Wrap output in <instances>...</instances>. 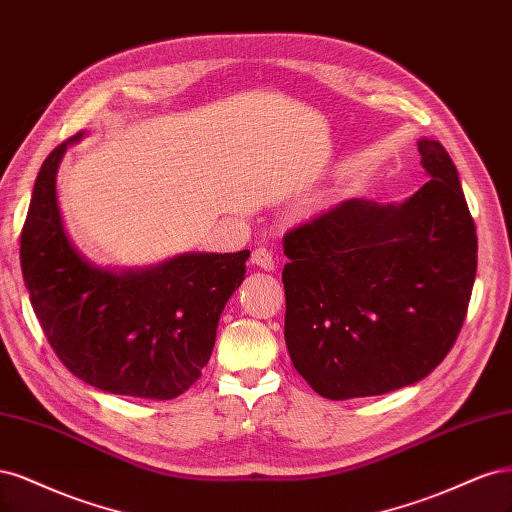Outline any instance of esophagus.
Here are the masks:
<instances>
[{
	"mask_svg": "<svg viewBox=\"0 0 512 512\" xmlns=\"http://www.w3.org/2000/svg\"><path fill=\"white\" fill-rule=\"evenodd\" d=\"M251 266L261 268V270H266V272H272L276 268V261H274V257H272V253L268 249H255L251 253Z\"/></svg>",
	"mask_w": 512,
	"mask_h": 512,
	"instance_id": "esophagus-1",
	"label": "esophagus"
}]
</instances>
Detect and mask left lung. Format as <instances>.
<instances>
[{"instance_id": "8db88e82", "label": "left lung", "mask_w": 512, "mask_h": 512, "mask_svg": "<svg viewBox=\"0 0 512 512\" xmlns=\"http://www.w3.org/2000/svg\"><path fill=\"white\" fill-rule=\"evenodd\" d=\"M417 146L430 180L404 202L353 197L285 236V342L295 370L327 400L421 381L466 319L474 221L444 146Z\"/></svg>"}]
</instances>
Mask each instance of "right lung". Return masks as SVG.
<instances>
[{
  "label": "right lung",
  "mask_w": 512,
  "mask_h": 512,
  "mask_svg": "<svg viewBox=\"0 0 512 512\" xmlns=\"http://www.w3.org/2000/svg\"><path fill=\"white\" fill-rule=\"evenodd\" d=\"M82 138L78 131L59 144L36 178L21 234L31 306L80 381L131 398H178L208 364L251 251L183 253L146 268L97 266L68 236L57 197L59 163Z\"/></svg>",
  "instance_id": "1"
}]
</instances>
